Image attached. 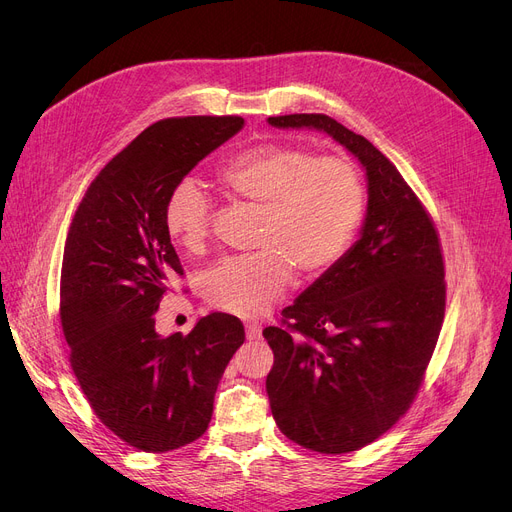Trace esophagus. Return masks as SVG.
<instances>
[{"mask_svg": "<svg viewBox=\"0 0 512 512\" xmlns=\"http://www.w3.org/2000/svg\"><path fill=\"white\" fill-rule=\"evenodd\" d=\"M247 338L259 340L261 338V326L259 324H247Z\"/></svg>", "mask_w": 512, "mask_h": 512, "instance_id": "1", "label": "esophagus"}]
</instances>
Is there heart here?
Returning a JSON list of instances; mask_svg holds the SVG:
<instances>
[{
    "instance_id": "obj_1",
    "label": "heart",
    "mask_w": 512,
    "mask_h": 512,
    "mask_svg": "<svg viewBox=\"0 0 512 512\" xmlns=\"http://www.w3.org/2000/svg\"><path fill=\"white\" fill-rule=\"evenodd\" d=\"M218 176L230 195L263 211L253 242L259 251L222 259L203 282L207 301L232 315L270 309L286 292L292 265L307 276L330 270L363 222L365 182L344 157L270 141L230 157ZM211 218V201L193 178L172 188L164 224L186 251H205Z\"/></svg>"
}]
</instances>
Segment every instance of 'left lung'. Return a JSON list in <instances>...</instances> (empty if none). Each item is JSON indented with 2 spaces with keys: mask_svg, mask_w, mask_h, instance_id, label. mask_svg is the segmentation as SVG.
I'll return each mask as SVG.
<instances>
[{
  "mask_svg": "<svg viewBox=\"0 0 512 512\" xmlns=\"http://www.w3.org/2000/svg\"><path fill=\"white\" fill-rule=\"evenodd\" d=\"M267 122L328 132L367 174L361 238L263 330L280 432L313 452H355L386 434L423 384L446 311L440 236L407 180L361 134L326 114Z\"/></svg>",
  "mask_w": 512,
  "mask_h": 512,
  "instance_id": "8db88e82",
  "label": "left lung"
}]
</instances>
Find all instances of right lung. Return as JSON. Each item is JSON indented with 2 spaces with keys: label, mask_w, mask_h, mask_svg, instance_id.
Returning a JSON list of instances; mask_svg holds the SVG:
<instances>
[{
  "label": "right lung",
  "mask_w": 512,
  "mask_h": 512,
  "mask_svg": "<svg viewBox=\"0 0 512 512\" xmlns=\"http://www.w3.org/2000/svg\"><path fill=\"white\" fill-rule=\"evenodd\" d=\"M240 116L166 118L145 128L89 184L60 278L70 367L97 419L128 446L168 452L205 434L242 321L228 313L159 336L155 311L184 278L164 224L172 188L242 128Z\"/></svg>",
  "instance_id": "1"
}]
</instances>
